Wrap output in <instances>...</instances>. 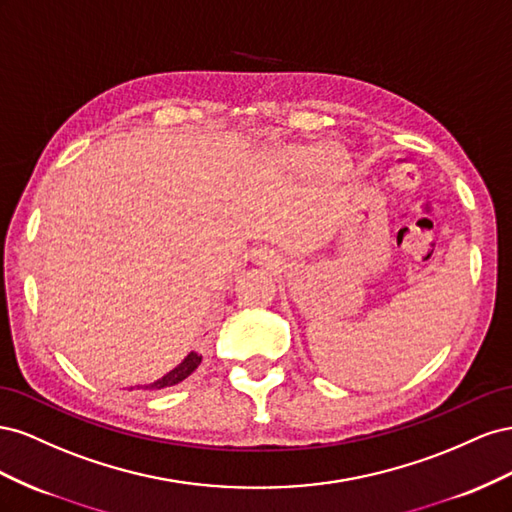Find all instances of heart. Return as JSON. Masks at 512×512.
Masks as SVG:
<instances>
[{
  "instance_id": "b5f03b06",
  "label": "heart",
  "mask_w": 512,
  "mask_h": 512,
  "mask_svg": "<svg viewBox=\"0 0 512 512\" xmlns=\"http://www.w3.org/2000/svg\"><path fill=\"white\" fill-rule=\"evenodd\" d=\"M315 160H321V165L328 171L339 169L341 165V156L337 152H321L317 148H311V145H291V148H285L279 154V163L287 169H306L315 165Z\"/></svg>"
}]
</instances>
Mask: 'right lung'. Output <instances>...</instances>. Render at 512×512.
Wrapping results in <instances>:
<instances>
[{"label": "right lung", "instance_id": "1", "mask_svg": "<svg viewBox=\"0 0 512 512\" xmlns=\"http://www.w3.org/2000/svg\"><path fill=\"white\" fill-rule=\"evenodd\" d=\"M199 362H201V356L195 354V352H191V354H188L171 373H167L163 379H158V382H154V384H150V386H145V390L171 388V386H175V384L184 382V379L199 367Z\"/></svg>", "mask_w": 512, "mask_h": 512}]
</instances>
